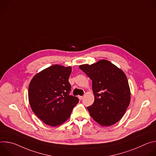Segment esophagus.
<instances>
[{"mask_svg": "<svg viewBox=\"0 0 156 156\" xmlns=\"http://www.w3.org/2000/svg\"><path fill=\"white\" fill-rule=\"evenodd\" d=\"M78 98L80 100H82L83 99V96H78Z\"/></svg>", "mask_w": 156, "mask_h": 156, "instance_id": "1", "label": "esophagus"}]
</instances>
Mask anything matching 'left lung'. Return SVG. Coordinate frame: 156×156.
<instances>
[{
	"label": "left lung",
	"mask_w": 156,
	"mask_h": 156,
	"mask_svg": "<svg viewBox=\"0 0 156 156\" xmlns=\"http://www.w3.org/2000/svg\"><path fill=\"white\" fill-rule=\"evenodd\" d=\"M93 81L94 102L87 108L99 125L109 126L123 117L129 105L131 92L125 73L110 62L102 59L79 66Z\"/></svg>",
	"instance_id": "left-lung-1"
}]
</instances>
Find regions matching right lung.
<instances>
[{
  "mask_svg": "<svg viewBox=\"0 0 156 156\" xmlns=\"http://www.w3.org/2000/svg\"><path fill=\"white\" fill-rule=\"evenodd\" d=\"M72 66L52 65L36 73L28 87V100L33 112L44 123L57 126L67 120L78 103L70 96L69 78Z\"/></svg>",
  "mask_w": 156,
  "mask_h": 156,
  "instance_id": "add662e5",
  "label": "right lung"
}]
</instances>
